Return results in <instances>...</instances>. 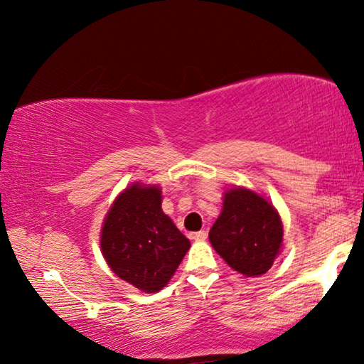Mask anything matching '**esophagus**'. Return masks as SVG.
Masks as SVG:
<instances>
[{
    "label": "esophagus",
    "mask_w": 364,
    "mask_h": 364,
    "mask_svg": "<svg viewBox=\"0 0 364 364\" xmlns=\"http://www.w3.org/2000/svg\"><path fill=\"white\" fill-rule=\"evenodd\" d=\"M205 238H207V232L205 230H200V232L193 233V240L202 242V240H205Z\"/></svg>",
    "instance_id": "1"
}]
</instances>
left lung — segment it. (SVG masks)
Returning <instances> with one entry per match:
<instances>
[{
    "mask_svg": "<svg viewBox=\"0 0 364 364\" xmlns=\"http://www.w3.org/2000/svg\"><path fill=\"white\" fill-rule=\"evenodd\" d=\"M208 238L233 270L260 277L270 270L280 252L283 225L275 207L265 198L247 188H230Z\"/></svg>",
    "mask_w": 364,
    "mask_h": 364,
    "instance_id": "obj_1",
    "label": "left lung"
}]
</instances>
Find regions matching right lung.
<instances>
[{
  "mask_svg": "<svg viewBox=\"0 0 364 364\" xmlns=\"http://www.w3.org/2000/svg\"><path fill=\"white\" fill-rule=\"evenodd\" d=\"M161 203L157 187L134 183L114 202L101 233L104 258L112 272L147 293L167 285L191 248Z\"/></svg>",
  "mask_w": 364,
  "mask_h": 364,
  "instance_id": "add662e5",
  "label": "right lung"
}]
</instances>
